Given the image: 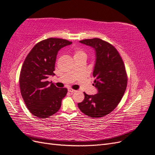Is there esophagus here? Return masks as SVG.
Returning <instances> with one entry per match:
<instances>
[{
    "mask_svg": "<svg viewBox=\"0 0 155 155\" xmlns=\"http://www.w3.org/2000/svg\"><path fill=\"white\" fill-rule=\"evenodd\" d=\"M68 92H70V93H74V92H75V90L72 89H71V88H68Z\"/></svg>",
    "mask_w": 155,
    "mask_h": 155,
    "instance_id": "34e87169",
    "label": "esophagus"
}]
</instances>
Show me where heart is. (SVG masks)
<instances>
[{
    "label": "heart",
    "instance_id": "b5f03b06",
    "mask_svg": "<svg viewBox=\"0 0 155 155\" xmlns=\"http://www.w3.org/2000/svg\"><path fill=\"white\" fill-rule=\"evenodd\" d=\"M82 54H85L84 51L81 50V49L77 48L74 51V57H75V56H80V55H82Z\"/></svg>",
    "mask_w": 155,
    "mask_h": 155
}]
</instances>
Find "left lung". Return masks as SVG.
Returning a JSON list of instances; mask_svg holds the SVG:
<instances>
[{
	"mask_svg": "<svg viewBox=\"0 0 155 155\" xmlns=\"http://www.w3.org/2000/svg\"><path fill=\"white\" fill-rule=\"evenodd\" d=\"M80 43L93 48L95 51L93 85L98 92L94 95L84 93V100L78 104V107L91 118L103 117L118 106L125 93L127 82L125 66L118 51L107 41L94 38Z\"/></svg>",
	"mask_w": 155,
	"mask_h": 155,
	"instance_id": "1",
	"label": "left lung"
}]
</instances>
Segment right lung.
<instances>
[{
	"label": "right lung",
	"mask_w": 155,
	"mask_h": 155,
	"mask_svg": "<svg viewBox=\"0 0 155 155\" xmlns=\"http://www.w3.org/2000/svg\"><path fill=\"white\" fill-rule=\"evenodd\" d=\"M71 41L48 38L37 43L25 58L20 75V87L26 107L33 115L45 118L57 112L66 88H58L47 81L54 75L58 52Z\"/></svg>",
	"instance_id": "add662e5"
}]
</instances>
